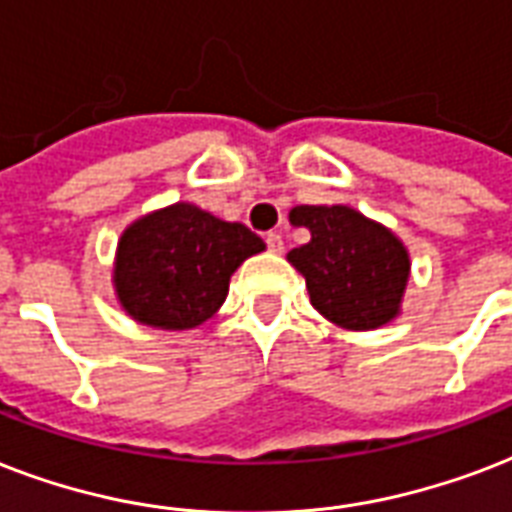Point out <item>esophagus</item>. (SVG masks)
I'll use <instances>...</instances> for the list:
<instances>
[{"label":"esophagus","mask_w":512,"mask_h":512,"mask_svg":"<svg viewBox=\"0 0 512 512\" xmlns=\"http://www.w3.org/2000/svg\"><path fill=\"white\" fill-rule=\"evenodd\" d=\"M264 240H267V248L272 253L283 251V237L277 235V232H267V237H264Z\"/></svg>","instance_id":"esophagus-1"}]
</instances>
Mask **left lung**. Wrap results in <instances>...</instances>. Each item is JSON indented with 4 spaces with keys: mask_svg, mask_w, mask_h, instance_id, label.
<instances>
[{
    "mask_svg": "<svg viewBox=\"0 0 512 512\" xmlns=\"http://www.w3.org/2000/svg\"><path fill=\"white\" fill-rule=\"evenodd\" d=\"M291 224L310 229V243L288 253L307 280L312 307L331 323L368 331L398 315L408 280V253L390 229L347 205H299Z\"/></svg>",
    "mask_w": 512,
    "mask_h": 512,
    "instance_id": "8db88e82",
    "label": "left lung"
}]
</instances>
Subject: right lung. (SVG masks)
Returning a JSON list of instances; mask_svg holds the SVG:
<instances>
[{
  "label": "right lung",
  "mask_w": 512,
  "mask_h": 512,
  "mask_svg": "<svg viewBox=\"0 0 512 512\" xmlns=\"http://www.w3.org/2000/svg\"><path fill=\"white\" fill-rule=\"evenodd\" d=\"M264 251L245 224H229L178 202L136 221L122 235L114 285L130 318L184 331L219 310L229 277L248 256Z\"/></svg>",
  "instance_id": "right-lung-1"
}]
</instances>
